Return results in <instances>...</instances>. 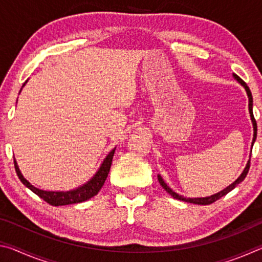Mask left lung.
Returning a JSON list of instances; mask_svg holds the SVG:
<instances>
[{"instance_id":"1","label":"left lung","mask_w":262,"mask_h":262,"mask_svg":"<svg viewBox=\"0 0 262 262\" xmlns=\"http://www.w3.org/2000/svg\"><path fill=\"white\" fill-rule=\"evenodd\" d=\"M234 76V78L237 79V81L242 84V85L245 88V90H246V92H247V96H248V110H250V114H251V119H252V122H253V129H254V134H253V141H252V145H253V143H254V141H255V139H256V121H255V119H254V115H253V111H252V106H253V98H252V94H251V90H250V88L247 86V84L243 81V79L239 77V76H237V75H233ZM250 161H248V163H247V165H246V167H245V170L243 171V173L241 174V177H239V178L234 181L233 184H231L229 186V187H227L225 189H223V190H221L220 193H217V194H214V195H211V196H208V198H195V199H186V198H184V196H181V195H179V194H177V193H174L173 190H172L170 187H168V186L164 183V180L162 179V177L161 176H158V181H159V184L162 185V187L166 190V192L171 195L172 198L173 199H177V200H180V201H186V202H190V203H195V205H210V203H212V202H215V201H217L219 200V199H221L222 196H224V195H227L230 190H232L234 187H236V186L239 184V183H242V181L245 179V177L247 176V173H248V170H250Z\"/></svg>"}]
</instances>
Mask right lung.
<instances>
[{
	"instance_id": "right-lung-1",
	"label": "right lung",
	"mask_w": 262,
	"mask_h": 262,
	"mask_svg": "<svg viewBox=\"0 0 262 262\" xmlns=\"http://www.w3.org/2000/svg\"><path fill=\"white\" fill-rule=\"evenodd\" d=\"M114 151H115V148L107 155V156H106L98 172L94 176V178H92L90 181H88L85 185H83L82 187L76 188L74 190H68V192H47V190H41L39 188H35L34 186L31 185L29 181L21 176L19 168L17 166L16 161H14L15 170L21 183H23L29 189L32 190L34 194H37L39 198H41L43 201L50 203L51 206L56 207V206L73 205V203H79V202L86 201L89 199H91L92 196H95V195L98 194V192L100 190V188L103 187L105 180L108 176Z\"/></svg>"
}]
</instances>
